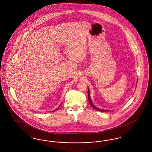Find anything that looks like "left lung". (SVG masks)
Here are the masks:
<instances>
[{"mask_svg":"<svg viewBox=\"0 0 152 152\" xmlns=\"http://www.w3.org/2000/svg\"><path fill=\"white\" fill-rule=\"evenodd\" d=\"M88 100H89V104H90V105H91V106L92 107V108L95 109H96V110H99V111H101V112H105V111H109V110H110L100 109L96 108V107L94 105V104H93V102H92V100H91V96H90V92H89V89L88 88Z\"/></svg>","mask_w":152,"mask_h":152,"instance_id":"obj_1","label":"left lung"}]
</instances>
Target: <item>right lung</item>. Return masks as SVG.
Returning <instances> with one entry per match:
<instances>
[{
    "label": "right lung",
    "instance_id": "obj_1",
    "mask_svg": "<svg viewBox=\"0 0 152 152\" xmlns=\"http://www.w3.org/2000/svg\"><path fill=\"white\" fill-rule=\"evenodd\" d=\"M60 106H61V105H60V106H59V107H58V108H57L56 109V110H54V111H55V110H57V109H58L59 108H60Z\"/></svg>",
    "mask_w": 152,
    "mask_h": 152
}]
</instances>
